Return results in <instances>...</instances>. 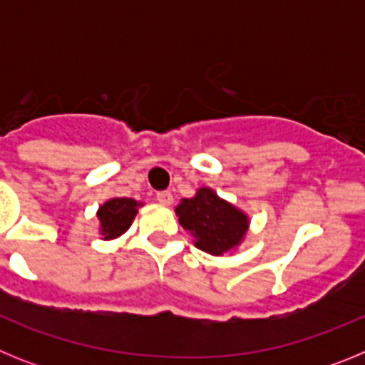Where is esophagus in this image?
Here are the masks:
<instances>
[{"label": "esophagus", "instance_id": "34e87169", "mask_svg": "<svg viewBox=\"0 0 365 365\" xmlns=\"http://www.w3.org/2000/svg\"><path fill=\"white\" fill-rule=\"evenodd\" d=\"M157 201L164 206H170L173 202V195L170 192H159L157 193Z\"/></svg>", "mask_w": 365, "mask_h": 365}]
</instances>
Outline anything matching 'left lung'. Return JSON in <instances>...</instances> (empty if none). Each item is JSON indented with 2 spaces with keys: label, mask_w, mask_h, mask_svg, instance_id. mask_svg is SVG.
<instances>
[{
  "label": "left lung",
  "mask_w": 365,
  "mask_h": 365,
  "mask_svg": "<svg viewBox=\"0 0 365 365\" xmlns=\"http://www.w3.org/2000/svg\"><path fill=\"white\" fill-rule=\"evenodd\" d=\"M180 227L193 235V245L212 256L232 252L243 243L250 219L243 210L221 199L212 188H199L175 208Z\"/></svg>",
  "instance_id": "8db88e82"
}]
</instances>
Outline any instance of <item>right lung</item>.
<instances>
[{
    "label": "right lung",
    "mask_w": 365,
    "mask_h": 365,
    "mask_svg": "<svg viewBox=\"0 0 365 365\" xmlns=\"http://www.w3.org/2000/svg\"><path fill=\"white\" fill-rule=\"evenodd\" d=\"M138 206H143V202L130 197H113L106 201L96 212L102 237L106 241L120 237L131 227V222L138 212Z\"/></svg>",
    "instance_id": "add662e5"
}]
</instances>
